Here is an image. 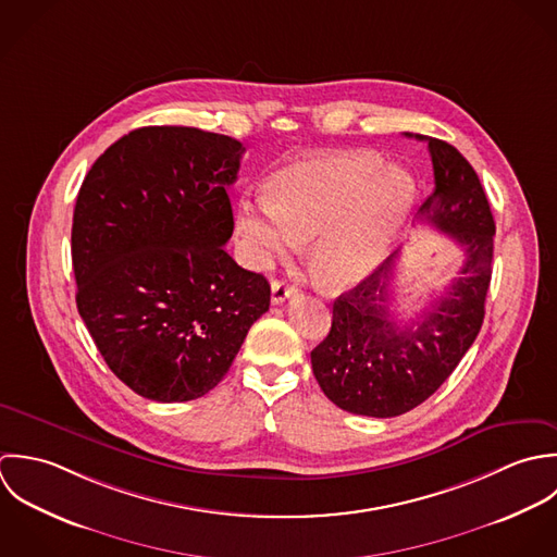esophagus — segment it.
I'll return each mask as SVG.
<instances>
[{"label": "esophagus", "mask_w": 557, "mask_h": 557, "mask_svg": "<svg viewBox=\"0 0 557 557\" xmlns=\"http://www.w3.org/2000/svg\"><path fill=\"white\" fill-rule=\"evenodd\" d=\"M295 286H290V284H286V282H282V280H273V284H271V301L275 304V306H280V304H284L286 299H290V297H295Z\"/></svg>", "instance_id": "34e87169"}]
</instances>
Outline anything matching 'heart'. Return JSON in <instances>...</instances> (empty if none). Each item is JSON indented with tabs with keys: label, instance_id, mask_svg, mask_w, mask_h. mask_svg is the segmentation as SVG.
I'll use <instances>...</instances> for the list:
<instances>
[{
	"label": "heart",
	"instance_id": "1",
	"mask_svg": "<svg viewBox=\"0 0 557 557\" xmlns=\"http://www.w3.org/2000/svg\"><path fill=\"white\" fill-rule=\"evenodd\" d=\"M413 200L416 183L403 165L370 152L319 154L277 170L267 200L240 202L236 232L256 267L314 240L312 275L344 290L387 258Z\"/></svg>",
	"mask_w": 557,
	"mask_h": 557
}]
</instances>
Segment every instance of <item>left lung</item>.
<instances>
[{
    "label": "left lung",
    "instance_id": "1",
    "mask_svg": "<svg viewBox=\"0 0 557 557\" xmlns=\"http://www.w3.org/2000/svg\"><path fill=\"white\" fill-rule=\"evenodd\" d=\"M405 135L429 144L435 170L420 220L449 236L465 258L444 295L405 325L389 314V269L335 299L312 370L334 405L368 418L403 416L444 385L482 327L493 273L495 222L475 170L447 141Z\"/></svg>",
    "mask_w": 557,
    "mask_h": 557
}]
</instances>
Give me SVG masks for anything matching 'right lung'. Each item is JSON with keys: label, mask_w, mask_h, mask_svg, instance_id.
Masks as SVG:
<instances>
[{"label": "right lung", "mask_w": 557, "mask_h": 557, "mask_svg": "<svg viewBox=\"0 0 557 557\" xmlns=\"http://www.w3.org/2000/svg\"><path fill=\"white\" fill-rule=\"evenodd\" d=\"M240 141L194 126H141L82 183L73 215L77 310L113 374L157 403L211 392L269 310L262 273L223 249L225 189Z\"/></svg>", "instance_id": "1"}]
</instances>
